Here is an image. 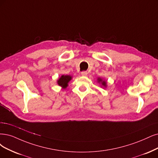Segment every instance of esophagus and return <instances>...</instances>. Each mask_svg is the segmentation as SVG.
<instances>
[{
  "label": "esophagus",
  "mask_w": 158,
  "mask_h": 158,
  "mask_svg": "<svg viewBox=\"0 0 158 158\" xmlns=\"http://www.w3.org/2000/svg\"><path fill=\"white\" fill-rule=\"evenodd\" d=\"M87 74H88V72H86V71H84V72H81V75H82L83 76H86Z\"/></svg>",
  "instance_id": "obj_1"
}]
</instances>
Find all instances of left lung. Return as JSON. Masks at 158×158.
<instances>
[{
  "instance_id": "obj_1",
  "label": "left lung",
  "mask_w": 158,
  "mask_h": 158,
  "mask_svg": "<svg viewBox=\"0 0 158 158\" xmlns=\"http://www.w3.org/2000/svg\"><path fill=\"white\" fill-rule=\"evenodd\" d=\"M98 80V82H99V83L101 82L102 84L104 86H106V81H103L102 79H101L100 78H99Z\"/></svg>"
}]
</instances>
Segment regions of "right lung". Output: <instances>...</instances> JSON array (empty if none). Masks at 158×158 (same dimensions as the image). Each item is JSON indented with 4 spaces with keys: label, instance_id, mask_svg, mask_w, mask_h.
Here are the masks:
<instances>
[{
    "label": "right lung",
    "instance_id": "1",
    "mask_svg": "<svg viewBox=\"0 0 158 158\" xmlns=\"http://www.w3.org/2000/svg\"><path fill=\"white\" fill-rule=\"evenodd\" d=\"M72 79V77L69 75H62L61 77L58 79V84L62 86L64 89H65L68 86V83L69 81Z\"/></svg>",
    "mask_w": 158,
    "mask_h": 158
}]
</instances>
